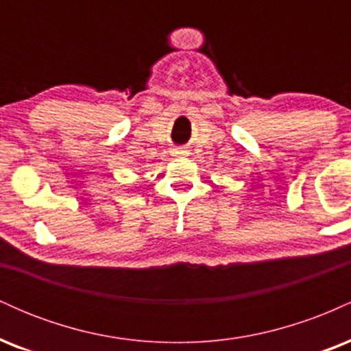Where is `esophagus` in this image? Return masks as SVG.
Segmentation results:
<instances>
[{"instance_id":"obj_1","label":"esophagus","mask_w":351,"mask_h":351,"mask_svg":"<svg viewBox=\"0 0 351 351\" xmlns=\"http://www.w3.org/2000/svg\"><path fill=\"white\" fill-rule=\"evenodd\" d=\"M188 152L183 150V148H173L171 150V156H175V158H183V156H186Z\"/></svg>"}]
</instances>
